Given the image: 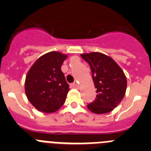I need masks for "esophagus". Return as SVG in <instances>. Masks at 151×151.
<instances>
[{"mask_svg":"<svg viewBox=\"0 0 151 151\" xmlns=\"http://www.w3.org/2000/svg\"><path fill=\"white\" fill-rule=\"evenodd\" d=\"M78 83H77V82H74L73 84H72V87L73 88H78Z\"/></svg>","mask_w":151,"mask_h":151,"instance_id":"obj_1","label":"esophagus"}]
</instances>
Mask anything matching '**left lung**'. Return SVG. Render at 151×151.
Instances as JSON below:
<instances>
[{
	"instance_id": "1",
	"label": "left lung",
	"mask_w": 151,
	"mask_h": 151,
	"mask_svg": "<svg viewBox=\"0 0 151 151\" xmlns=\"http://www.w3.org/2000/svg\"><path fill=\"white\" fill-rule=\"evenodd\" d=\"M81 57L89 64L97 88L95 100L88 104V110L97 114L112 111L125 94L127 81L123 71L111 57L101 53L83 54Z\"/></svg>"
}]
</instances>
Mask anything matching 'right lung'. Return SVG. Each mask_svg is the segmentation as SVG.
Segmentation results:
<instances>
[{
  "mask_svg": "<svg viewBox=\"0 0 151 151\" xmlns=\"http://www.w3.org/2000/svg\"><path fill=\"white\" fill-rule=\"evenodd\" d=\"M66 57L59 52H49L39 57L27 73L26 96L39 111L54 113L65 103L69 85L60 68Z\"/></svg>",
  "mask_w": 151,
  "mask_h": 151,
  "instance_id": "1",
  "label": "right lung"
}]
</instances>
